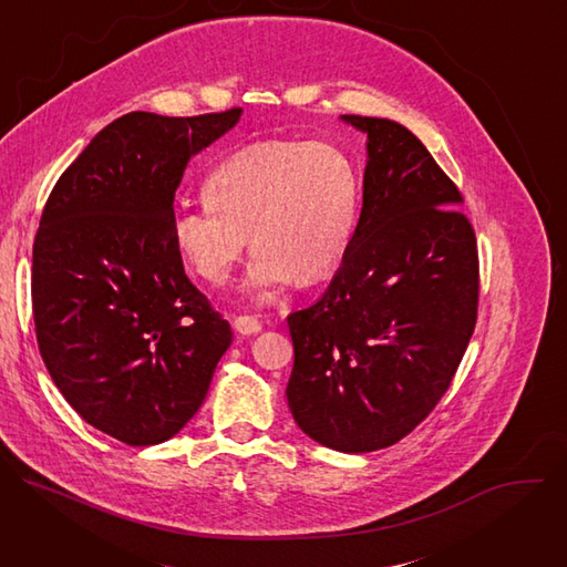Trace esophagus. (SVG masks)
Instances as JSON below:
<instances>
[{"mask_svg": "<svg viewBox=\"0 0 567 567\" xmlns=\"http://www.w3.org/2000/svg\"><path fill=\"white\" fill-rule=\"evenodd\" d=\"M233 328H235L239 334L249 337V334H258V332L262 330V322H260L256 316L245 313V316H235V318H233Z\"/></svg>", "mask_w": 567, "mask_h": 567, "instance_id": "obj_1", "label": "esophagus"}]
</instances>
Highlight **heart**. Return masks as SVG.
<instances>
[{"instance_id": "b5f03b06", "label": "heart", "mask_w": 567, "mask_h": 567, "mask_svg": "<svg viewBox=\"0 0 567 567\" xmlns=\"http://www.w3.org/2000/svg\"><path fill=\"white\" fill-rule=\"evenodd\" d=\"M206 204L175 213L173 237L188 267L224 282L251 237L249 280L260 296L296 280L330 278L354 239L361 184L354 161L322 141H265L208 175Z\"/></svg>"}]
</instances>
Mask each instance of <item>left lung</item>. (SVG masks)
Returning <instances> with one entry per match:
<instances>
[{
	"mask_svg": "<svg viewBox=\"0 0 567 567\" xmlns=\"http://www.w3.org/2000/svg\"><path fill=\"white\" fill-rule=\"evenodd\" d=\"M368 134L363 206L330 289L287 316V401L318 444L368 453L406 437L449 390L471 341L480 265L462 193L424 143L388 118Z\"/></svg>",
	"mask_w": 567,
	"mask_h": 567,
	"instance_id": "obj_1",
	"label": "left lung"
}]
</instances>
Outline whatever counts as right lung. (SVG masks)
Instances as JSON below:
<instances>
[{"mask_svg":"<svg viewBox=\"0 0 567 567\" xmlns=\"http://www.w3.org/2000/svg\"><path fill=\"white\" fill-rule=\"evenodd\" d=\"M241 110L130 112L55 182L33 241L38 348L69 406L130 446L177 435L228 350V320L188 280L173 237L193 154Z\"/></svg>","mask_w":567,"mask_h":567,"instance_id":"right-lung-1","label":"right lung"}]
</instances>
